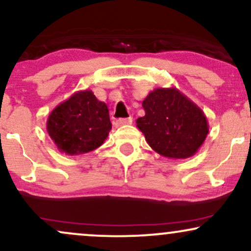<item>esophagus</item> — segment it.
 Instances as JSON below:
<instances>
[{
    "instance_id": "1",
    "label": "esophagus",
    "mask_w": 251,
    "mask_h": 251,
    "mask_svg": "<svg viewBox=\"0 0 251 251\" xmlns=\"http://www.w3.org/2000/svg\"><path fill=\"white\" fill-rule=\"evenodd\" d=\"M129 124H132V118H120V119L116 120V123H114V125H116V127H120V126H124V125H129Z\"/></svg>"
}]
</instances>
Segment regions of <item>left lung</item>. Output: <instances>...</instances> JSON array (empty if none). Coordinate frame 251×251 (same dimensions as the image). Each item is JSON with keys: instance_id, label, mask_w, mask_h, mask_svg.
I'll use <instances>...</instances> for the list:
<instances>
[{"instance_id": "left-lung-1", "label": "left lung", "mask_w": 251, "mask_h": 251, "mask_svg": "<svg viewBox=\"0 0 251 251\" xmlns=\"http://www.w3.org/2000/svg\"><path fill=\"white\" fill-rule=\"evenodd\" d=\"M145 116L137 127L153 151L172 159H186L200 150L209 133L205 114L176 87L155 88L143 100Z\"/></svg>"}]
</instances>
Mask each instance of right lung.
Returning a JSON list of instances; mask_svg holds the SVG:
<instances>
[{"instance_id":"add662e5","label":"right lung","mask_w":251,"mask_h":251,"mask_svg":"<svg viewBox=\"0 0 251 251\" xmlns=\"http://www.w3.org/2000/svg\"><path fill=\"white\" fill-rule=\"evenodd\" d=\"M112 124L107 105L91 89L77 91L56 106L47 119V132L61 153H88L107 139Z\"/></svg>"}]
</instances>
